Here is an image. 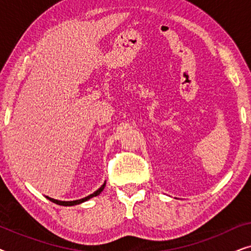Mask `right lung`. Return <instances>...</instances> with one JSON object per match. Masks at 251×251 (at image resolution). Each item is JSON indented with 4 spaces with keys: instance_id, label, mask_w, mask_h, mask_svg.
I'll return each mask as SVG.
<instances>
[{
    "instance_id": "right-lung-1",
    "label": "right lung",
    "mask_w": 251,
    "mask_h": 251,
    "mask_svg": "<svg viewBox=\"0 0 251 251\" xmlns=\"http://www.w3.org/2000/svg\"><path fill=\"white\" fill-rule=\"evenodd\" d=\"M105 185H106V181H105L104 184L101 185L100 187L98 188L97 191L94 192V193L90 194V195H88V197H85V198H83V199H80V200H74V201H60V200H56V199L49 198V197H46V198L48 199V200H50L51 202H53V203H56V204H59V205H65V207H71V205H76V204L83 203V202L88 201V200H90L91 198H95V197H97V195L100 194L101 192H102V190H104V188H105Z\"/></svg>"
}]
</instances>
